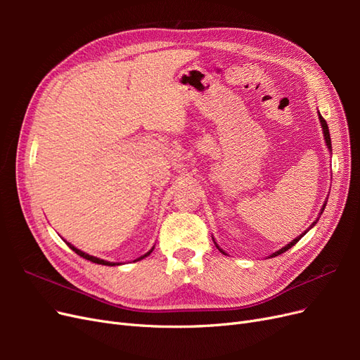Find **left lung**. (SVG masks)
I'll use <instances>...</instances> for the list:
<instances>
[{"mask_svg":"<svg viewBox=\"0 0 360 360\" xmlns=\"http://www.w3.org/2000/svg\"><path fill=\"white\" fill-rule=\"evenodd\" d=\"M319 118H320V123H321V127H323V135H324V141H326V146H328V148L332 151V141H330V134H329V127H328V123H326V120L321 117V114L319 112ZM326 204H328V201H324V204H323V207H321V210H320V213H319V219H320V216L323 214V212H324V207H326ZM317 219V221H319ZM317 221H315V222H312V225L308 228V230L307 231H303L299 237H296V238H294V240L292 242H290L287 246H284V248H281L279 250H276V252L275 254H271L270 257H278V255H281V254H284L285 252V250H288L291 246H294V245H296L299 240H300V238L304 236V234H307L309 230H311V228L315 225V224H317ZM214 242V240H213ZM214 245H216V248L217 249H219L221 250V252L222 254H225L224 252V250L219 248V246H217V243L214 242Z\"/></svg>","mask_w":360,"mask_h":360,"instance_id":"1","label":"left lung"}]
</instances>
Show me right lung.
Segmentation results:
<instances>
[{"label": "right lung", "instance_id": "right-lung-1", "mask_svg": "<svg viewBox=\"0 0 360 360\" xmlns=\"http://www.w3.org/2000/svg\"><path fill=\"white\" fill-rule=\"evenodd\" d=\"M66 242V240H64ZM68 243V246L72 249V250H75L76 254H78L79 257H82V258H85V259H89V261H91V263H97V264H102V266H118L120 263H111V261H105V259H101V258H97V257H93V255H89V254H85V252H82V250H79L78 248H75L72 243H69V242H66ZM153 249L155 248H151L147 254H144V255H141L139 258H136L135 261H139V259H143V258H146V257H148L151 252H153Z\"/></svg>", "mask_w": 360, "mask_h": 360}]
</instances>
